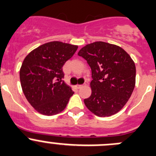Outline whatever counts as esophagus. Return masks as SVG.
I'll return each instance as SVG.
<instances>
[{"label": "esophagus", "mask_w": 156, "mask_h": 156, "mask_svg": "<svg viewBox=\"0 0 156 156\" xmlns=\"http://www.w3.org/2000/svg\"><path fill=\"white\" fill-rule=\"evenodd\" d=\"M85 85H86V84H84V85H77V88H82L83 86H85Z\"/></svg>", "instance_id": "34e87169"}]
</instances>
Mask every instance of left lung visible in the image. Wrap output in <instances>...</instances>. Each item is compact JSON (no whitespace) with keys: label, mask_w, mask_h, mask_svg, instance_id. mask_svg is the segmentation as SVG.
I'll use <instances>...</instances> for the list:
<instances>
[{"label":"left lung","mask_w":156,"mask_h":156,"mask_svg":"<svg viewBox=\"0 0 156 156\" xmlns=\"http://www.w3.org/2000/svg\"><path fill=\"white\" fill-rule=\"evenodd\" d=\"M78 55L91 69V94L86 107L99 117L111 116L127 103L135 85V65L129 54L117 45L103 41L87 44Z\"/></svg>","instance_id":"8db88e82"}]
</instances>
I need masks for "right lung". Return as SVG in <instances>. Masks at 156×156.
I'll return each mask as SVG.
<instances>
[{"label": "right lung", "mask_w": 156, "mask_h": 156, "mask_svg": "<svg viewBox=\"0 0 156 156\" xmlns=\"http://www.w3.org/2000/svg\"><path fill=\"white\" fill-rule=\"evenodd\" d=\"M78 46L60 41L44 44L26 56L20 70L21 88L36 111L53 115L65 108L74 94L62 79V67Z\"/></svg>", "instance_id": "obj_1"}]
</instances>
